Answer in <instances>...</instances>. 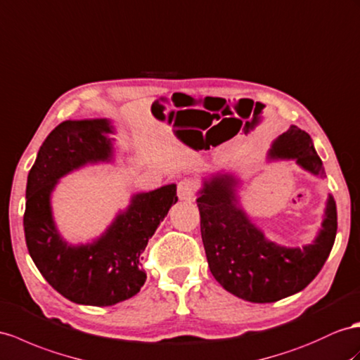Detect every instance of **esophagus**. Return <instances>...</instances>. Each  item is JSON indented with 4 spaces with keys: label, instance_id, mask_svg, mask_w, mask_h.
Wrapping results in <instances>:
<instances>
[{
    "label": "esophagus",
    "instance_id": "1",
    "mask_svg": "<svg viewBox=\"0 0 360 360\" xmlns=\"http://www.w3.org/2000/svg\"><path fill=\"white\" fill-rule=\"evenodd\" d=\"M196 182L193 179H182L178 184V198L181 200H191L196 193Z\"/></svg>",
    "mask_w": 360,
    "mask_h": 360
}]
</instances>
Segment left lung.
I'll use <instances>...</instances> for the list:
<instances>
[{
  "label": "left lung",
  "mask_w": 360,
  "mask_h": 360,
  "mask_svg": "<svg viewBox=\"0 0 360 360\" xmlns=\"http://www.w3.org/2000/svg\"><path fill=\"white\" fill-rule=\"evenodd\" d=\"M295 160L313 176L324 165L307 132L290 126L274 140L268 161ZM242 181L225 169L202 178L196 199L210 271L225 290L251 302H274L307 288L328 259L338 231L335 198L328 195L316 237L302 248L278 245L264 236L240 204Z\"/></svg>",
  "instance_id": "1"
}]
</instances>
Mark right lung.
Returning a JSON list of instances; mask_svg holds the SVG:
<instances>
[{"instance_id":"obj_1","label":"right lung","mask_w":360,"mask_h":360,"mask_svg":"<svg viewBox=\"0 0 360 360\" xmlns=\"http://www.w3.org/2000/svg\"><path fill=\"white\" fill-rule=\"evenodd\" d=\"M114 134L109 118L60 123L45 138L27 178L24 233L32 260L54 290L84 306H114L140 292L147 278L141 254L178 202L176 184L134 193L98 237L79 245L63 238L54 222L53 191L72 172L114 162Z\"/></svg>"}]
</instances>
